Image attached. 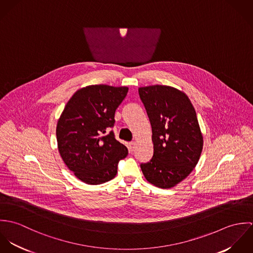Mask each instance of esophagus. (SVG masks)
I'll list each match as a JSON object with an SVG mask.
<instances>
[{"instance_id": "esophagus-1", "label": "esophagus", "mask_w": 253, "mask_h": 253, "mask_svg": "<svg viewBox=\"0 0 253 253\" xmlns=\"http://www.w3.org/2000/svg\"><path fill=\"white\" fill-rule=\"evenodd\" d=\"M135 146H136V142H135V141L129 142V149H130V151H133V149L135 148Z\"/></svg>"}]
</instances>
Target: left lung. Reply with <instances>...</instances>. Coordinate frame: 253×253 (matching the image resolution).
I'll use <instances>...</instances> for the list:
<instances>
[{
	"instance_id": "8db88e82",
	"label": "left lung",
	"mask_w": 253,
	"mask_h": 253,
	"mask_svg": "<svg viewBox=\"0 0 253 253\" xmlns=\"http://www.w3.org/2000/svg\"><path fill=\"white\" fill-rule=\"evenodd\" d=\"M152 126L154 154L140 165L151 184L169 189L185 179L197 166L204 139L189 97L168 85L138 88Z\"/></svg>"
}]
</instances>
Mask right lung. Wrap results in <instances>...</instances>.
I'll list each match as a JSON object with an SVG mask.
<instances>
[{
  "label": "right lung",
  "instance_id": "right-lung-1",
  "mask_svg": "<svg viewBox=\"0 0 253 253\" xmlns=\"http://www.w3.org/2000/svg\"><path fill=\"white\" fill-rule=\"evenodd\" d=\"M128 87L94 84L77 90L56 126L59 154L80 180L98 185L113 179L127 148L116 140L115 112Z\"/></svg>",
  "mask_w": 253,
  "mask_h": 253
}]
</instances>
